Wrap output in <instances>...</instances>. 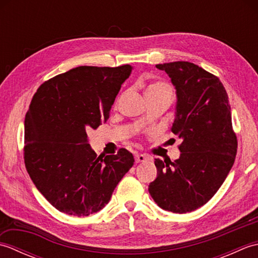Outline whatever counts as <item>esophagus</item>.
<instances>
[{
  "label": "esophagus",
  "instance_id": "34e87169",
  "mask_svg": "<svg viewBox=\"0 0 258 258\" xmlns=\"http://www.w3.org/2000/svg\"><path fill=\"white\" fill-rule=\"evenodd\" d=\"M150 160V156L149 155H145V154H141V153H136L135 154V162L136 163H143Z\"/></svg>",
  "mask_w": 258,
  "mask_h": 258
}]
</instances>
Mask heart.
<instances>
[{"label": "heart", "mask_w": 258, "mask_h": 258, "mask_svg": "<svg viewBox=\"0 0 258 258\" xmlns=\"http://www.w3.org/2000/svg\"><path fill=\"white\" fill-rule=\"evenodd\" d=\"M152 91H160V92H169L171 93V89L169 86L165 83H162V82H157V83H154L149 86L146 92H152Z\"/></svg>", "instance_id": "b5f03b06"}]
</instances>
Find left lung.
<instances>
[{
    "label": "left lung",
    "mask_w": 258,
    "mask_h": 258,
    "mask_svg": "<svg viewBox=\"0 0 258 258\" xmlns=\"http://www.w3.org/2000/svg\"><path fill=\"white\" fill-rule=\"evenodd\" d=\"M176 90L172 132L182 140L179 158L155 160L157 176L149 191L161 208L187 213L215 195L237 152L225 87L217 76L189 62L157 64Z\"/></svg>",
    "instance_id": "8db88e82"
}]
</instances>
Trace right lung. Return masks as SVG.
<instances>
[{
	"mask_svg": "<svg viewBox=\"0 0 258 258\" xmlns=\"http://www.w3.org/2000/svg\"><path fill=\"white\" fill-rule=\"evenodd\" d=\"M133 68L79 67L38 87L24 120V162L41 194L59 212L89 216L105 206L133 166L131 152L96 155L86 130L109 117Z\"/></svg>",
	"mask_w": 258,
	"mask_h": 258,
	"instance_id": "1",
	"label": "right lung"
}]
</instances>
